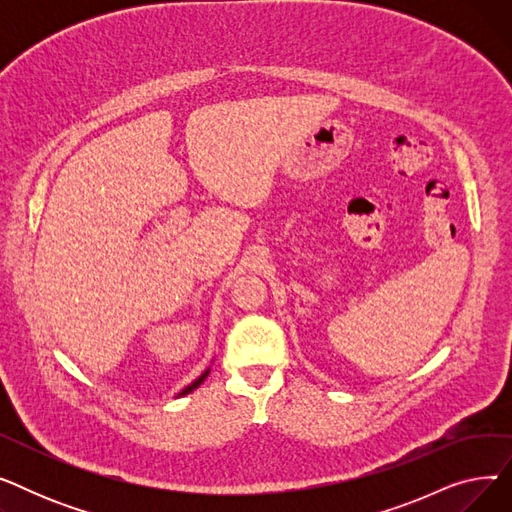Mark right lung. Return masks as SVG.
I'll list each match as a JSON object with an SVG mask.
<instances>
[{
	"mask_svg": "<svg viewBox=\"0 0 512 512\" xmlns=\"http://www.w3.org/2000/svg\"><path fill=\"white\" fill-rule=\"evenodd\" d=\"M207 375H209V369H205V371H203V373L199 375V378H197V380H195V382H193L191 386H186V388H184L182 392H178V396H184V394H191V392H193L195 388H199V386L203 384V380L207 378Z\"/></svg>",
	"mask_w": 512,
	"mask_h": 512,
	"instance_id": "right-lung-1",
	"label": "right lung"
}]
</instances>
